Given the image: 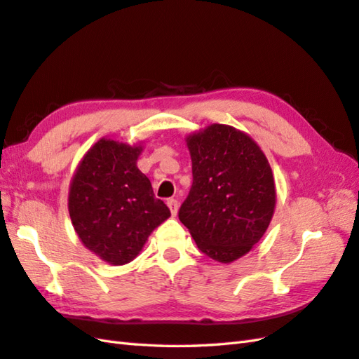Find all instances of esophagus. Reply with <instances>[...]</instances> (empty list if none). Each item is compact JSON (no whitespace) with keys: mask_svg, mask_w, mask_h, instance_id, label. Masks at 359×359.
Instances as JSON below:
<instances>
[{"mask_svg":"<svg viewBox=\"0 0 359 359\" xmlns=\"http://www.w3.org/2000/svg\"><path fill=\"white\" fill-rule=\"evenodd\" d=\"M166 205H168V208L171 210V214L176 215L177 214V210H179V202L176 198H168V202H166Z\"/></svg>","mask_w":359,"mask_h":359,"instance_id":"esophagus-1","label":"esophagus"}]
</instances>
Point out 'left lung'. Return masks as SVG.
<instances>
[{
	"mask_svg": "<svg viewBox=\"0 0 359 359\" xmlns=\"http://www.w3.org/2000/svg\"><path fill=\"white\" fill-rule=\"evenodd\" d=\"M193 185L179 210L200 251L231 263L252 249L275 208L272 170L255 142L214 123L188 137Z\"/></svg>",
	"mask_w": 359,
	"mask_h": 359,
	"instance_id": "left-lung-1",
	"label": "left lung"
}]
</instances>
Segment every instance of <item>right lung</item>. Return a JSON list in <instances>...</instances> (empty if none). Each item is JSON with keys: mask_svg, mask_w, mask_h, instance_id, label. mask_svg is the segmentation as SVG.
I'll list each match as a JSON object with an SVG mask.
<instances>
[{"mask_svg": "<svg viewBox=\"0 0 359 359\" xmlns=\"http://www.w3.org/2000/svg\"><path fill=\"white\" fill-rule=\"evenodd\" d=\"M140 147L101 139L82 159L69 196L74 229L110 264L130 263L171 212L137 168Z\"/></svg>", "mask_w": 359, "mask_h": 359, "instance_id": "right-lung-1", "label": "right lung"}]
</instances>
